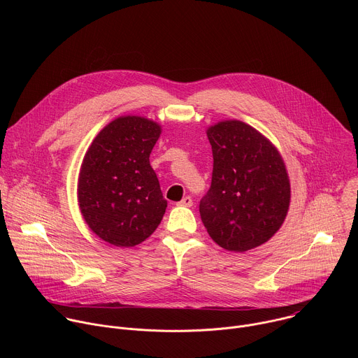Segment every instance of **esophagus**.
<instances>
[{
	"instance_id": "esophagus-1",
	"label": "esophagus",
	"mask_w": 358,
	"mask_h": 358,
	"mask_svg": "<svg viewBox=\"0 0 358 358\" xmlns=\"http://www.w3.org/2000/svg\"><path fill=\"white\" fill-rule=\"evenodd\" d=\"M177 206H180V207H192V198L191 196H184L180 202H177Z\"/></svg>"
}]
</instances>
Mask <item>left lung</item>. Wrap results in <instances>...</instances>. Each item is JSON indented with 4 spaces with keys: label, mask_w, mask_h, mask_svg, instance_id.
<instances>
[{
    "label": "left lung",
    "mask_w": 358,
    "mask_h": 358,
    "mask_svg": "<svg viewBox=\"0 0 358 358\" xmlns=\"http://www.w3.org/2000/svg\"><path fill=\"white\" fill-rule=\"evenodd\" d=\"M213 147L211 188L199 202L203 227L215 243L246 252L268 242L290 206V181L279 150L241 120L207 129Z\"/></svg>",
    "instance_id": "left-lung-1"
}]
</instances>
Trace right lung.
<instances>
[{
  "instance_id": "add662e5",
  "label": "right lung",
  "mask_w": 358,
  "mask_h": 358,
  "mask_svg": "<svg viewBox=\"0 0 358 358\" xmlns=\"http://www.w3.org/2000/svg\"><path fill=\"white\" fill-rule=\"evenodd\" d=\"M162 126L143 116H120L99 131L83 157L78 202L83 220L105 242L131 248L160 225L167 208L150 152Z\"/></svg>"
}]
</instances>
